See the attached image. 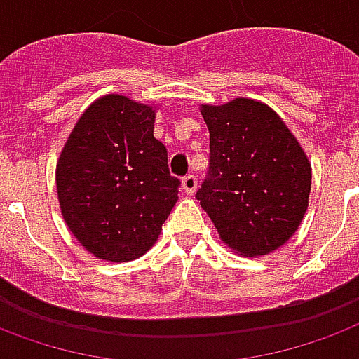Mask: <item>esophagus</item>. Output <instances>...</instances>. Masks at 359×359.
<instances>
[{
	"label": "esophagus",
	"instance_id": "34e87169",
	"mask_svg": "<svg viewBox=\"0 0 359 359\" xmlns=\"http://www.w3.org/2000/svg\"><path fill=\"white\" fill-rule=\"evenodd\" d=\"M182 188H184V192L187 194L196 192V188H198V179H196V175L188 172L187 177H182Z\"/></svg>",
	"mask_w": 359,
	"mask_h": 359
}]
</instances>
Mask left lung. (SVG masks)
<instances>
[{
    "label": "left lung",
    "mask_w": 359,
    "mask_h": 359,
    "mask_svg": "<svg viewBox=\"0 0 359 359\" xmlns=\"http://www.w3.org/2000/svg\"><path fill=\"white\" fill-rule=\"evenodd\" d=\"M201 114L209 169L196 198L228 247L245 257L272 253L306 213L312 169L301 144L270 106L251 98Z\"/></svg>",
    "instance_id": "8db88e82"
}]
</instances>
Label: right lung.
Listing matches in <instances>:
<instances>
[{"instance_id": "add662e5", "label": "right lung", "mask_w": 359, "mask_h": 359, "mask_svg": "<svg viewBox=\"0 0 359 359\" xmlns=\"http://www.w3.org/2000/svg\"><path fill=\"white\" fill-rule=\"evenodd\" d=\"M150 106L121 95L93 102L78 119L57 165L62 217L98 259L144 255L179 200L180 180L167 148L154 137Z\"/></svg>"}]
</instances>
